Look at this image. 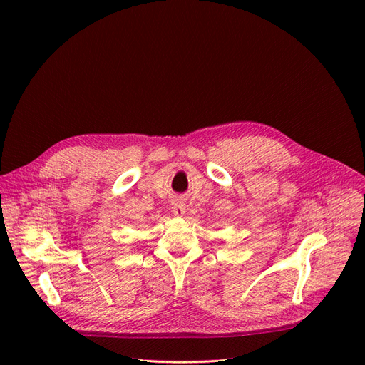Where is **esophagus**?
<instances>
[{
    "label": "esophagus",
    "instance_id": "esophagus-1",
    "mask_svg": "<svg viewBox=\"0 0 365 365\" xmlns=\"http://www.w3.org/2000/svg\"><path fill=\"white\" fill-rule=\"evenodd\" d=\"M172 212H173L175 217H182L185 214V203L182 200H179V199L173 200V203H172Z\"/></svg>",
    "mask_w": 365,
    "mask_h": 365
}]
</instances>
